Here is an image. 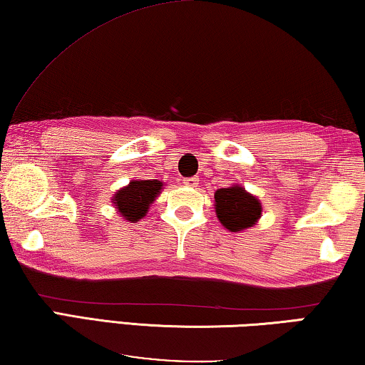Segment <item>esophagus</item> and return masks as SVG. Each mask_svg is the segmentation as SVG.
I'll list each match as a JSON object with an SVG mask.
<instances>
[{"label": "esophagus", "mask_w": 365, "mask_h": 365, "mask_svg": "<svg viewBox=\"0 0 365 365\" xmlns=\"http://www.w3.org/2000/svg\"><path fill=\"white\" fill-rule=\"evenodd\" d=\"M198 177H188V178H183V183L187 185V187H196L198 185Z\"/></svg>", "instance_id": "34e87169"}]
</instances>
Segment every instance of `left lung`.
Returning <instances> with one entry per match:
<instances>
[{"instance_id":"left-lung-1","label":"left lung","mask_w":365,"mask_h":365,"mask_svg":"<svg viewBox=\"0 0 365 365\" xmlns=\"http://www.w3.org/2000/svg\"><path fill=\"white\" fill-rule=\"evenodd\" d=\"M214 201L219 221L230 232L252 227L262 216L259 201L242 187L217 190L214 193Z\"/></svg>"}]
</instances>
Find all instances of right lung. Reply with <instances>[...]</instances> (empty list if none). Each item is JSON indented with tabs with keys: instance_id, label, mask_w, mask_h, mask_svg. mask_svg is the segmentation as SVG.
Instances as JSON below:
<instances>
[{
	"instance_id": "1",
	"label": "right lung",
	"mask_w": 365,
	"mask_h": 365,
	"mask_svg": "<svg viewBox=\"0 0 365 365\" xmlns=\"http://www.w3.org/2000/svg\"><path fill=\"white\" fill-rule=\"evenodd\" d=\"M159 180H131L128 187L121 188L113 196V203L121 216L128 221H138L146 214L149 205L160 193Z\"/></svg>"
}]
</instances>
